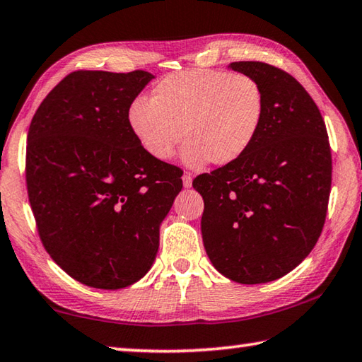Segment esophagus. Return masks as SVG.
<instances>
[{"instance_id": "1", "label": "esophagus", "mask_w": 362, "mask_h": 362, "mask_svg": "<svg viewBox=\"0 0 362 362\" xmlns=\"http://www.w3.org/2000/svg\"><path fill=\"white\" fill-rule=\"evenodd\" d=\"M182 180H183V187L189 188V187H192L193 177H192V174H189V173H185V174H183V177H182Z\"/></svg>"}]
</instances>
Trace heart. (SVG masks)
Segmentation results:
<instances>
[{"label":"heart","mask_w":362,"mask_h":362,"mask_svg":"<svg viewBox=\"0 0 362 362\" xmlns=\"http://www.w3.org/2000/svg\"><path fill=\"white\" fill-rule=\"evenodd\" d=\"M265 116L262 84L246 73L194 69L155 84L151 100L136 97L127 108L131 131L153 158H173L183 136V159L198 168L226 166L254 144Z\"/></svg>","instance_id":"b5f03b06"}]
</instances>
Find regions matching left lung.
Wrapping results in <instances>:
<instances>
[{
  "label": "left lung",
  "instance_id": "left-lung-1",
  "mask_svg": "<svg viewBox=\"0 0 362 362\" xmlns=\"http://www.w3.org/2000/svg\"><path fill=\"white\" fill-rule=\"evenodd\" d=\"M265 94V116L250 148L201 174V233L212 265L240 284L269 283L292 272L321 236L332 156L320 108L289 73L265 62H233Z\"/></svg>",
  "mask_w": 362,
  "mask_h": 362
}]
</instances>
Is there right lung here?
<instances>
[{"instance_id":"add662e5","label":"right lung","mask_w":362,"mask_h":362,"mask_svg":"<svg viewBox=\"0 0 362 362\" xmlns=\"http://www.w3.org/2000/svg\"><path fill=\"white\" fill-rule=\"evenodd\" d=\"M153 78L73 71L30 122L25 179L40 240L66 274L95 289L145 276L159 223L183 187L182 169L146 153L127 121Z\"/></svg>"}]
</instances>
